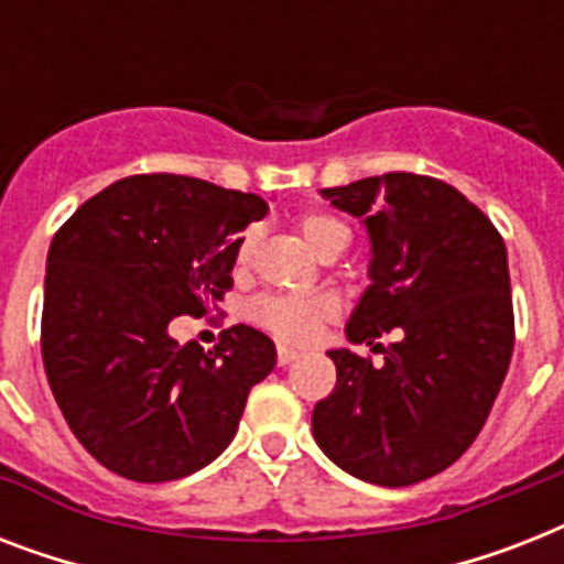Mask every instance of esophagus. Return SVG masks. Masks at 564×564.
Masks as SVG:
<instances>
[{"label": "esophagus", "mask_w": 564, "mask_h": 564, "mask_svg": "<svg viewBox=\"0 0 564 564\" xmlns=\"http://www.w3.org/2000/svg\"><path fill=\"white\" fill-rule=\"evenodd\" d=\"M299 357L295 348H286V345H278V366H290L292 360Z\"/></svg>", "instance_id": "1"}]
</instances>
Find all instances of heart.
<instances>
[{
    "mask_svg": "<svg viewBox=\"0 0 564 564\" xmlns=\"http://www.w3.org/2000/svg\"><path fill=\"white\" fill-rule=\"evenodd\" d=\"M295 228L316 254H327V251H336V248L343 251L348 246V228L330 213H301L295 219ZM251 257H254V234L246 230L237 242V265H248ZM248 313L254 318V325H260L272 336L283 339V343H310L318 334L322 322L334 316V301L322 299V295L269 292V295H260V299L251 301Z\"/></svg>",
    "mask_w": 564,
    "mask_h": 564,
    "instance_id": "obj_1",
    "label": "heart"
}]
</instances>
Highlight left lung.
Masks as SVG:
<instances>
[{
  "instance_id": "1",
  "label": "left lung",
  "mask_w": 564,
  "mask_h": 564,
  "mask_svg": "<svg viewBox=\"0 0 564 564\" xmlns=\"http://www.w3.org/2000/svg\"><path fill=\"white\" fill-rule=\"evenodd\" d=\"M322 195L369 228L371 286L345 334L383 362L327 354L336 386L313 410V436L348 474L401 489L454 465L489 419L516 348L507 246L430 175L386 172Z\"/></svg>"
}]
</instances>
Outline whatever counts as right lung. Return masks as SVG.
<instances>
[{
    "label": "right lung",
    "mask_w": 564,
    "mask_h": 564,
    "mask_svg": "<svg viewBox=\"0 0 564 564\" xmlns=\"http://www.w3.org/2000/svg\"><path fill=\"white\" fill-rule=\"evenodd\" d=\"M265 210L254 193L158 172L110 184L57 228L40 351L66 424L108 471L178 480L230 445L274 343L234 325L204 351L170 322L225 299L239 230Z\"/></svg>",
    "instance_id": "1"
}]
</instances>
